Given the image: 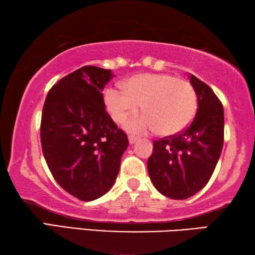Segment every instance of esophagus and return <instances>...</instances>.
<instances>
[{
    "label": "esophagus",
    "instance_id": "obj_1",
    "mask_svg": "<svg viewBox=\"0 0 255 255\" xmlns=\"http://www.w3.org/2000/svg\"><path fill=\"white\" fill-rule=\"evenodd\" d=\"M128 139H129V144H133L138 139V137L133 136V135H129L128 136Z\"/></svg>",
    "mask_w": 255,
    "mask_h": 255
}]
</instances>
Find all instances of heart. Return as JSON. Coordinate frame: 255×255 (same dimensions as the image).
<instances>
[{"label":"heart","instance_id":"obj_1","mask_svg":"<svg viewBox=\"0 0 255 255\" xmlns=\"http://www.w3.org/2000/svg\"><path fill=\"white\" fill-rule=\"evenodd\" d=\"M105 102L117 124L135 114L141 103L144 114L127 122L126 127L136 132L158 129L164 136L175 135L187 128L197 110L193 86L170 74L132 76L125 82L124 89H107Z\"/></svg>","mask_w":255,"mask_h":255}]
</instances>
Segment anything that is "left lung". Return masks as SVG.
I'll return each mask as SVG.
<instances>
[{
    "mask_svg": "<svg viewBox=\"0 0 255 255\" xmlns=\"http://www.w3.org/2000/svg\"><path fill=\"white\" fill-rule=\"evenodd\" d=\"M198 108L189 126L175 135L154 140L147 161L149 178L162 195L187 199L213 175L224 144V109L205 82L190 74Z\"/></svg>",
    "mask_w": 255,
    "mask_h": 255,
    "instance_id": "8db88e82",
    "label": "left lung"
}]
</instances>
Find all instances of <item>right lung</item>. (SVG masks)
<instances>
[{
  "label": "right lung",
  "instance_id": "obj_1",
  "mask_svg": "<svg viewBox=\"0 0 255 255\" xmlns=\"http://www.w3.org/2000/svg\"><path fill=\"white\" fill-rule=\"evenodd\" d=\"M111 77L110 70L81 67L51 86L42 108L47 165L56 182L82 201L109 191L129 144L106 110L102 90Z\"/></svg>",
  "mask_w": 255,
  "mask_h": 255
}]
</instances>
